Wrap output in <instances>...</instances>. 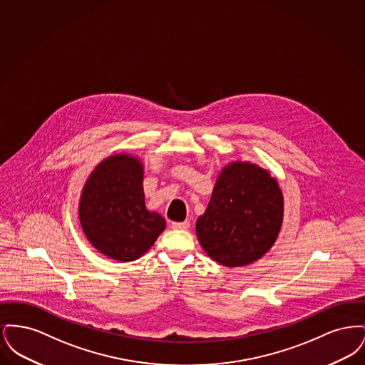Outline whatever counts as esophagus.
<instances>
[{
    "label": "esophagus",
    "mask_w": 365,
    "mask_h": 365,
    "mask_svg": "<svg viewBox=\"0 0 365 365\" xmlns=\"http://www.w3.org/2000/svg\"><path fill=\"white\" fill-rule=\"evenodd\" d=\"M189 226H190V222H187V220H185V222H173L171 223V227L174 230H187Z\"/></svg>",
    "instance_id": "34e87169"
}]
</instances>
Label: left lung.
I'll return each mask as SVG.
<instances>
[{"mask_svg":"<svg viewBox=\"0 0 365 365\" xmlns=\"http://www.w3.org/2000/svg\"><path fill=\"white\" fill-rule=\"evenodd\" d=\"M283 222V194L267 170L234 161L222 170L195 232L212 260L245 267L277 241Z\"/></svg>","mask_w":365,"mask_h":365,"instance_id":"obj_1","label":"left lung"}]
</instances>
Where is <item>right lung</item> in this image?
Instances as JSON below:
<instances>
[{"label": "right lung", "instance_id": "right-lung-1", "mask_svg": "<svg viewBox=\"0 0 365 365\" xmlns=\"http://www.w3.org/2000/svg\"><path fill=\"white\" fill-rule=\"evenodd\" d=\"M142 183L140 160L124 153L105 158L85 183L81 226L90 243L109 259L137 260L165 228L164 217L146 209Z\"/></svg>", "mask_w": 365, "mask_h": 365}]
</instances>
